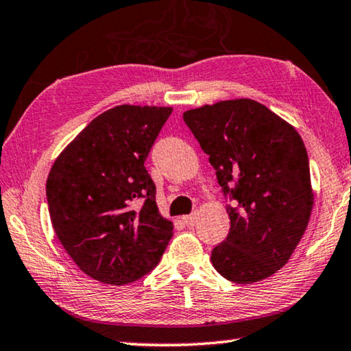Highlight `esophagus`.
Masks as SVG:
<instances>
[{
  "label": "esophagus",
  "instance_id": "1",
  "mask_svg": "<svg viewBox=\"0 0 351 351\" xmlns=\"http://www.w3.org/2000/svg\"><path fill=\"white\" fill-rule=\"evenodd\" d=\"M182 220H184V223H186V225H189V226H193V225L197 223V220H198V214L186 215V217H182Z\"/></svg>",
  "mask_w": 351,
  "mask_h": 351
}]
</instances>
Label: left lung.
<instances>
[{
	"mask_svg": "<svg viewBox=\"0 0 351 351\" xmlns=\"http://www.w3.org/2000/svg\"><path fill=\"white\" fill-rule=\"evenodd\" d=\"M189 130L209 156L231 228L210 254L237 285L276 274L291 258L314 204L309 160L295 128L254 99H226L186 110Z\"/></svg>",
	"mask_w": 351,
	"mask_h": 351,
	"instance_id": "obj_1",
	"label": "left lung"
}]
</instances>
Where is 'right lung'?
I'll return each mask as SVG.
<instances>
[{"mask_svg": "<svg viewBox=\"0 0 351 351\" xmlns=\"http://www.w3.org/2000/svg\"><path fill=\"white\" fill-rule=\"evenodd\" d=\"M171 108L121 104L93 119L47 180L54 232L93 280L121 286L149 274L173 236L145 169Z\"/></svg>", "mask_w": 351, "mask_h": 351, "instance_id": "add662e5", "label": "right lung"}]
</instances>
